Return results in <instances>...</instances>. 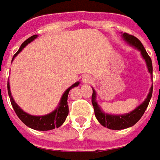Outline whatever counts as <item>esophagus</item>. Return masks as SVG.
Masks as SVG:
<instances>
[{"instance_id":"esophagus-1","label":"esophagus","mask_w":160,"mask_h":160,"mask_svg":"<svg viewBox=\"0 0 160 160\" xmlns=\"http://www.w3.org/2000/svg\"><path fill=\"white\" fill-rule=\"evenodd\" d=\"M92 81V78L90 76H84L83 77V83H91Z\"/></svg>"}]
</instances>
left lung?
<instances>
[{
	"mask_svg": "<svg viewBox=\"0 0 160 160\" xmlns=\"http://www.w3.org/2000/svg\"><path fill=\"white\" fill-rule=\"evenodd\" d=\"M122 37L124 40L126 41L127 43L130 45L137 48L139 51L141 52V54L142 58L145 59V62L147 65L148 70L152 76V62H151V57L148 55V53L144 49L142 43L138 38L133 36L132 34L124 33L122 34ZM160 74V73H159ZM152 90L153 86H151L150 89V92L147 96L146 100L142 102L140 106L133 109L130 113L125 114V115H110V114L104 113L102 110V108L98 105L96 102V92L94 89H92V103L94 108V114H95L96 118L100 122V124L103 126L107 127L108 129L112 130H121V129H126L130 126H132L138 122L140 118L142 117L144 114L146 108L149 105V102L151 101V95H152Z\"/></svg>",
	"mask_w": 160,
	"mask_h": 160,
	"instance_id": "obj_1",
	"label": "left lung"
}]
</instances>
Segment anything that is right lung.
Returning <instances> with one entry per match:
<instances>
[{
  "label": "right lung",
  "mask_w": 160,
  "mask_h": 160,
  "mask_svg": "<svg viewBox=\"0 0 160 160\" xmlns=\"http://www.w3.org/2000/svg\"><path fill=\"white\" fill-rule=\"evenodd\" d=\"M36 37H37V35L34 34V35L29 37L28 39L25 41L21 44L19 50L13 56L12 60L14 59L16 56L25 47L28 45L29 42L34 41ZM78 84H79V82H77V83H74L73 85H71L68 89L66 90V92L63 93V95L61 97V100L59 102L58 108L54 111H52V113L47 114V115H44V116H39V117L38 116L29 115V114L26 113L24 110H22L21 108L18 106V104L16 103L15 101L12 98V96H11L9 82H8V84H7V87H8V93H9V100H10V102H11V105H12V107L14 108L17 116L18 117V118L21 120L26 126H28V127H30L32 129L38 130V131H48V130H52L55 127L58 128L65 122V120H66L68 115V92H69V91L72 88H74L76 86H78Z\"/></svg>",
  "instance_id": "1"
}]
</instances>
